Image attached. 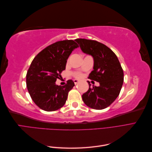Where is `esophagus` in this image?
Masks as SVG:
<instances>
[{
    "label": "esophagus",
    "mask_w": 152,
    "mask_h": 152,
    "mask_svg": "<svg viewBox=\"0 0 152 152\" xmlns=\"http://www.w3.org/2000/svg\"><path fill=\"white\" fill-rule=\"evenodd\" d=\"M73 82H74V84L76 85L77 83H79V80H73Z\"/></svg>",
    "instance_id": "34e87169"
}]
</instances>
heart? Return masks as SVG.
<instances>
[{
	"mask_svg": "<svg viewBox=\"0 0 152 152\" xmlns=\"http://www.w3.org/2000/svg\"><path fill=\"white\" fill-rule=\"evenodd\" d=\"M77 77H80V75H79V74H77Z\"/></svg>",
	"mask_w": 152,
	"mask_h": 152,
	"instance_id": "b5f03b06",
	"label": "heart"
}]
</instances>
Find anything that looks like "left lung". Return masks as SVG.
I'll return each instance as SVG.
<instances>
[{
    "label": "left lung",
    "instance_id": "8db88e82",
    "mask_svg": "<svg viewBox=\"0 0 152 152\" xmlns=\"http://www.w3.org/2000/svg\"><path fill=\"white\" fill-rule=\"evenodd\" d=\"M82 51L94 59L93 70L89 79L98 82V87L93 86L82 94L84 103L91 108L102 110L111 104L120 93L124 82V72L118 59L112 50L96 40L78 39Z\"/></svg>",
    "mask_w": 152,
    "mask_h": 152
}]
</instances>
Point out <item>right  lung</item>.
<instances>
[{"label":"right lung","mask_w":152,"mask_h":152,"mask_svg":"<svg viewBox=\"0 0 152 152\" xmlns=\"http://www.w3.org/2000/svg\"><path fill=\"white\" fill-rule=\"evenodd\" d=\"M77 44L72 40L58 41L40 52L32 61L26 73V87L34 102L47 112L63 107L68 92L75 86L72 80L61 86L56 84L66 68L69 56Z\"/></svg>","instance_id":"add662e5"}]
</instances>
